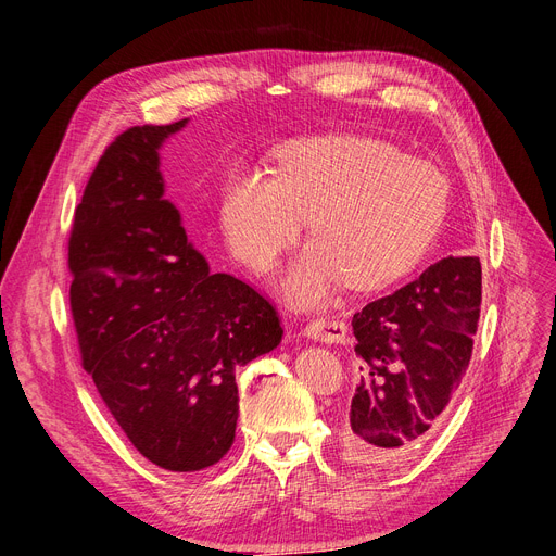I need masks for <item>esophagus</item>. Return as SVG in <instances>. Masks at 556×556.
Returning a JSON list of instances; mask_svg holds the SVG:
<instances>
[{
	"instance_id": "esophagus-1",
	"label": "esophagus",
	"mask_w": 556,
	"mask_h": 556,
	"mask_svg": "<svg viewBox=\"0 0 556 556\" xmlns=\"http://www.w3.org/2000/svg\"><path fill=\"white\" fill-rule=\"evenodd\" d=\"M304 336L317 342H344L346 327L340 319H313L304 327Z\"/></svg>"
}]
</instances>
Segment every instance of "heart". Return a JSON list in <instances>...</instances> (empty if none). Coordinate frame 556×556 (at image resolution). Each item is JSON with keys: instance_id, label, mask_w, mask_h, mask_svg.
<instances>
[{"instance_id": "1", "label": "heart", "mask_w": 556, "mask_h": 556, "mask_svg": "<svg viewBox=\"0 0 556 556\" xmlns=\"http://www.w3.org/2000/svg\"><path fill=\"white\" fill-rule=\"evenodd\" d=\"M448 180L430 162L358 135L304 137L281 146L277 168L241 162L220 187V229L233 256L270 268L308 214L315 237L279 277L300 308L342 283L386 288L410 273L440 233Z\"/></svg>"}]
</instances>
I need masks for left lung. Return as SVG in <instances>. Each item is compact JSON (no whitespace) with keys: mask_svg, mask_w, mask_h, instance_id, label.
<instances>
[{"mask_svg":"<svg viewBox=\"0 0 556 556\" xmlns=\"http://www.w3.org/2000/svg\"><path fill=\"white\" fill-rule=\"evenodd\" d=\"M480 302V258L446 256L354 315L361 378L342 428L349 459L386 469L428 442L469 367Z\"/></svg>","mask_w":556,"mask_h":556,"instance_id":"8db88e82","label":"left lung"}]
</instances>
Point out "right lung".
<instances>
[{"instance_id": "right-lung-1", "label": "right lung", "mask_w": 556, "mask_h": 556, "mask_svg": "<svg viewBox=\"0 0 556 556\" xmlns=\"http://www.w3.org/2000/svg\"><path fill=\"white\" fill-rule=\"evenodd\" d=\"M189 119L135 126L101 155L70 237L72 315L85 371L132 446L200 471L233 444L237 369L273 352V304L210 263L164 198L162 143Z\"/></svg>"}]
</instances>
